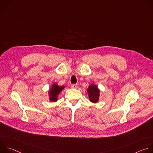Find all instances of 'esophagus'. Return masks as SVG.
I'll use <instances>...</instances> for the list:
<instances>
[{
  "label": "esophagus",
  "instance_id": "obj_1",
  "mask_svg": "<svg viewBox=\"0 0 153 153\" xmlns=\"http://www.w3.org/2000/svg\"><path fill=\"white\" fill-rule=\"evenodd\" d=\"M71 87L72 88H77V84H71Z\"/></svg>",
  "mask_w": 153,
  "mask_h": 153
}]
</instances>
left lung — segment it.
I'll list each match as a JSON object with an SVG mask.
<instances>
[{
  "instance_id": "left-lung-1",
  "label": "left lung",
  "mask_w": 153,
  "mask_h": 153,
  "mask_svg": "<svg viewBox=\"0 0 153 153\" xmlns=\"http://www.w3.org/2000/svg\"><path fill=\"white\" fill-rule=\"evenodd\" d=\"M87 91L89 94L90 101L93 103H96L98 101L99 97V90L97 86L94 84L90 85Z\"/></svg>"
}]
</instances>
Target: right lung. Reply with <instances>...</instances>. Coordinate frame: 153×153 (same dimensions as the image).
I'll use <instances>...</instances> for the list:
<instances>
[{
  "label": "right lung",
  "mask_w": 153,
  "mask_h": 153,
  "mask_svg": "<svg viewBox=\"0 0 153 153\" xmlns=\"http://www.w3.org/2000/svg\"><path fill=\"white\" fill-rule=\"evenodd\" d=\"M63 86H59L57 84H54L51 87V89L50 91V100L52 102H56L57 99V95L63 90Z\"/></svg>",
  "instance_id": "1"
}]
</instances>
